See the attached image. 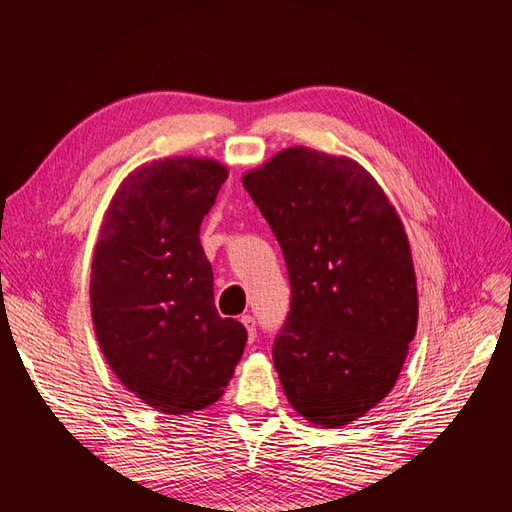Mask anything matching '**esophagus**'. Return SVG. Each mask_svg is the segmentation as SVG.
Masks as SVG:
<instances>
[{
    "label": "esophagus",
    "instance_id": "34e87169",
    "mask_svg": "<svg viewBox=\"0 0 512 512\" xmlns=\"http://www.w3.org/2000/svg\"><path fill=\"white\" fill-rule=\"evenodd\" d=\"M239 321L244 323V328H246V332H248V341L253 343V341L257 339V323H255V319L250 317V314H244V317L239 319Z\"/></svg>",
    "mask_w": 512,
    "mask_h": 512
}]
</instances>
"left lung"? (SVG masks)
I'll return each instance as SVG.
<instances>
[{"label":"left lung","mask_w":512,"mask_h":512,"mask_svg":"<svg viewBox=\"0 0 512 512\" xmlns=\"http://www.w3.org/2000/svg\"><path fill=\"white\" fill-rule=\"evenodd\" d=\"M242 182L288 266L290 312L273 345L281 387L306 420L343 427L389 394L416 336L405 226L345 156L290 147Z\"/></svg>","instance_id":"obj_1"}]
</instances>
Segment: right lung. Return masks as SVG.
I'll return each mask as SVG.
<instances>
[{
    "label": "right lung",
    "instance_id": "right-lung-1",
    "mask_svg": "<svg viewBox=\"0 0 512 512\" xmlns=\"http://www.w3.org/2000/svg\"><path fill=\"white\" fill-rule=\"evenodd\" d=\"M228 176L211 158L154 160L129 173L94 248V332L121 383L162 413L200 411L224 394L246 328L215 310L200 224Z\"/></svg>",
    "mask_w": 512,
    "mask_h": 512
}]
</instances>
